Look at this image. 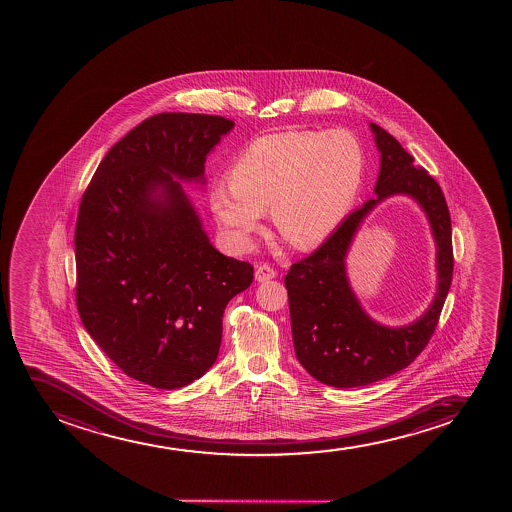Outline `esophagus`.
Instances as JSON below:
<instances>
[{
	"label": "esophagus",
	"instance_id": "1",
	"mask_svg": "<svg viewBox=\"0 0 512 512\" xmlns=\"http://www.w3.org/2000/svg\"><path fill=\"white\" fill-rule=\"evenodd\" d=\"M277 277V271L273 270L271 266L268 265H259L256 266V271H254V278H256V282L263 283L268 282V280H273V278Z\"/></svg>",
	"mask_w": 512,
	"mask_h": 512
}]
</instances>
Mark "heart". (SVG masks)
Segmentation results:
<instances>
[{"instance_id": "1", "label": "heart", "mask_w": 512, "mask_h": 512, "mask_svg": "<svg viewBox=\"0 0 512 512\" xmlns=\"http://www.w3.org/2000/svg\"><path fill=\"white\" fill-rule=\"evenodd\" d=\"M365 152L350 131H285L251 141L210 189V208L230 241L251 246L266 208L282 237L318 246L347 217L364 183Z\"/></svg>"}]
</instances>
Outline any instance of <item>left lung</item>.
<instances>
[{"mask_svg": "<svg viewBox=\"0 0 512 512\" xmlns=\"http://www.w3.org/2000/svg\"><path fill=\"white\" fill-rule=\"evenodd\" d=\"M369 126L379 152L376 196L350 213L316 253L292 265L285 277L295 355L314 379L333 388L367 386L412 364L434 333L453 280L451 217L439 184L388 131ZM393 195L418 203L436 244L435 299L420 319L403 327L371 319L352 292L346 271L347 251L359 225Z\"/></svg>", "mask_w": 512, "mask_h": 512, "instance_id": "obj_1", "label": "left lung"}]
</instances>
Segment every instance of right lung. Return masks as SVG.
<instances>
[{
    "label": "right lung",
    "mask_w": 512,
    "mask_h": 512,
    "mask_svg": "<svg viewBox=\"0 0 512 512\" xmlns=\"http://www.w3.org/2000/svg\"><path fill=\"white\" fill-rule=\"evenodd\" d=\"M234 126L188 112L145 119L80 203L78 314L124 374L153 388H183L215 364L225 307L253 282V266L213 247L183 186L205 188L206 157Z\"/></svg>",
    "instance_id": "1"
}]
</instances>
